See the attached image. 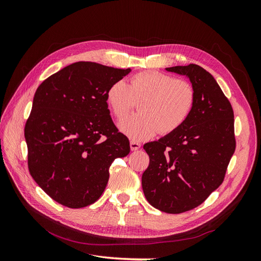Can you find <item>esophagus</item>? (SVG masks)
<instances>
[{
    "mask_svg": "<svg viewBox=\"0 0 261 261\" xmlns=\"http://www.w3.org/2000/svg\"><path fill=\"white\" fill-rule=\"evenodd\" d=\"M140 144L137 143V141H130V149L132 151H136V150H138L140 148Z\"/></svg>",
    "mask_w": 261,
    "mask_h": 261,
    "instance_id": "1",
    "label": "esophagus"
}]
</instances>
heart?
<instances>
[{"label": "heart", "mask_w": 261, "mask_h": 261, "mask_svg": "<svg viewBox=\"0 0 261 261\" xmlns=\"http://www.w3.org/2000/svg\"><path fill=\"white\" fill-rule=\"evenodd\" d=\"M139 113L126 117L120 129L132 140H146L156 132L169 135L191 115L196 92L191 83L155 72L144 70L130 78L114 82L107 91V100L117 120H122L139 101Z\"/></svg>", "instance_id": "obj_1"}]
</instances>
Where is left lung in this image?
I'll return each mask as SVG.
<instances>
[{"label":"left lung","instance_id":"obj_1","mask_svg":"<svg viewBox=\"0 0 261 261\" xmlns=\"http://www.w3.org/2000/svg\"><path fill=\"white\" fill-rule=\"evenodd\" d=\"M167 70L189 77L195 106L178 129L144 145L150 161L141 184L151 206L176 215L198 207L222 184L236 140L232 106L212 75L196 64Z\"/></svg>","mask_w":261,"mask_h":261}]
</instances>
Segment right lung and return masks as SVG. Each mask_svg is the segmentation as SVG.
Instances as JSON below:
<instances>
[{
    "label": "right lung",
    "mask_w": 261,
    "mask_h": 261,
    "mask_svg": "<svg viewBox=\"0 0 261 261\" xmlns=\"http://www.w3.org/2000/svg\"><path fill=\"white\" fill-rule=\"evenodd\" d=\"M130 72L77 62L38 87L25 124L28 169L53 200L78 209L105 192L110 165L130 151L114 125L107 91Z\"/></svg>",
    "instance_id": "right-lung-1"
}]
</instances>
